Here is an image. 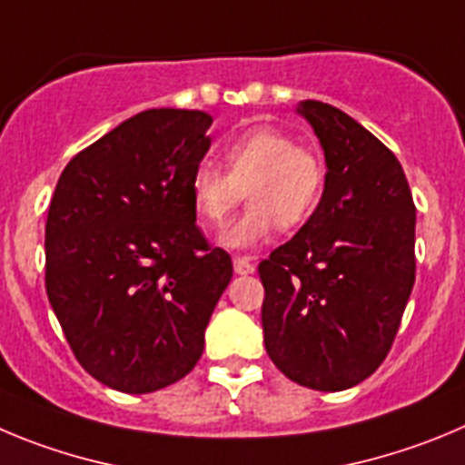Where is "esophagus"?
<instances>
[{
  "label": "esophagus",
  "instance_id": "obj_1",
  "mask_svg": "<svg viewBox=\"0 0 465 465\" xmlns=\"http://www.w3.org/2000/svg\"><path fill=\"white\" fill-rule=\"evenodd\" d=\"M232 267H235L237 274H253L255 272V262L246 255H237L235 261H232Z\"/></svg>",
  "mask_w": 465,
  "mask_h": 465
}]
</instances>
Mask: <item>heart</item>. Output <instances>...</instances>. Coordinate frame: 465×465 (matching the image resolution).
<instances>
[{
    "mask_svg": "<svg viewBox=\"0 0 465 465\" xmlns=\"http://www.w3.org/2000/svg\"><path fill=\"white\" fill-rule=\"evenodd\" d=\"M221 173L210 161L193 168L189 195L198 221L221 228L242 198L249 207L219 235L225 249H251L279 225L291 230L304 223L321 203L325 189V163L306 144H297L279 129H251L230 140L221 152Z\"/></svg>",
    "mask_w": 465,
    "mask_h": 465,
    "instance_id": "1",
    "label": "heart"
}]
</instances>
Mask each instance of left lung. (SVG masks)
I'll return each instance as SVG.
<instances>
[{"instance_id": "8db88e82", "label": "left lung", "mask_w": 465, "mask_h": 465, "mask_svg": "<svg viewBox=\"0 0 465 465\" xmlns=\"http://www.w3.org/2000/svg\"><path fill=\"white\" fill-rule=\"evenodd\" d=\"M325 152V191L258 265L270 360L297 385L341 391L390 352L415 283V203L401 163L339 108L302 101Z\"/></svg>"}]
</instances>
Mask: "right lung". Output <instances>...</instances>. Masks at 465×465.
I'll return each instance as SVG.
<instances>
[{
  "instance_id": "obj_1",
  "label": "right lung",
  "mask_w": 465,
  "mask_h": 465,
  "mask_svg": "<svg viewBox=\"0 0 465 465\" xmlns=\"http://www.w3.org/2000/svg\"><path fill=\"white\" fill-rule=\"evenodd\" d=\"M212 117L154 108L68 161L45 223V291L84 371L147 394L198 364L232 261L195 225Z\"/></svg>"
}]
</instances>
